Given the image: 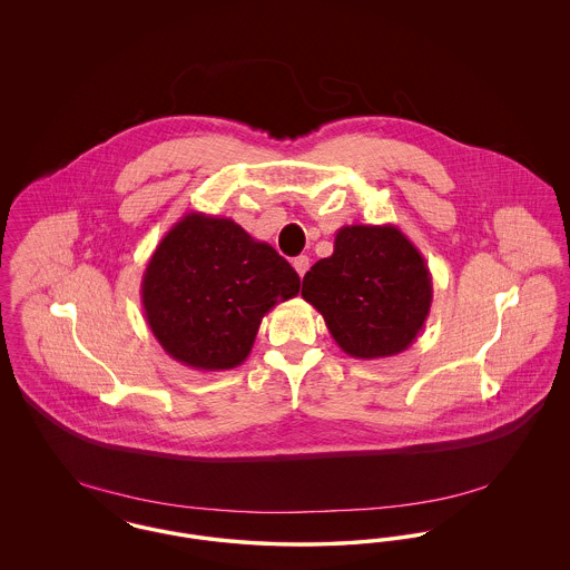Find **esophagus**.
Listing matches in <instances>:
<instances>
[{"instance_id":"1","label":"esophagus","mask_w":570,"mask_h":570,"mask_svg":"<svg viewBox=\"0 0 570 570\" xmlns=\"http://www.w3.org/2000/svg\"><path fill=\"white\" fill-rule=\"evenodd\" d=\"M293 267H295V272L303 277L305 272L309 269V258H307V256H297V258L293 261Z\"/></svg>"}]
</instances>
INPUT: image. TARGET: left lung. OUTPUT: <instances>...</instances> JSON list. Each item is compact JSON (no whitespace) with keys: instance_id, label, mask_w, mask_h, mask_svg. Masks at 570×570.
Returning a JSON list of instances; mask_svg holds the SVG:
<instances>
[{"instance_id":"obj_1","label":"left lung","mask_w":570,"mask_h":570,"mask_svg":"<svg viewBox=\"0 0 570 570\" xmlns=\"http://www.w3.org/2000/svg\"><path fill=\"white\" fill-rule=\"evenodd\" d=\"M301 297L325 318L337 346L354 358L404 353L425 325L432 273L416 245L393 224H353L333 254L303 277Z\"/></svg>"}]
</instances>
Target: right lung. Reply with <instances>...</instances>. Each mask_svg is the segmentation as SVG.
<instances>
[{"label": "right lung", "instance_id": "add662e5", "mask_svg": "<svg viewBox=\"0 0 570 570\" xmlns=\"http://www.w3.org/2000/svg\"><path fill=\"white\" fill-rule=\"evenodd\" d=\"M297 272L230 217L191 212L151 254L140 282L147 325L164 353L224 372L252 353L265 314L297 297Z\"/></svg>", "mask_w": 570, "mask_h": 570}]
</instances>
